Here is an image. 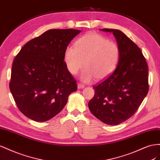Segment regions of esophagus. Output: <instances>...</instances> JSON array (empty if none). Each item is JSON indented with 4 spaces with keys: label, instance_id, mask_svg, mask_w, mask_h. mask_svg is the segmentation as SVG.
Here are the masks:
<instances>
[{
    "label": "esophagus",
    "instance_id": "34e87169",
    "mask_svg": "<svg viewBox=\"0 0 160 160\" xmlns=\"http://www.w3.org/2000/svg\"><path fill=\"white\" fill-rule=\"evenodd\" d=\"M84 88V85L82 84H78V89H82Z\"/></svg>",
    "mask_w": 160,
    "mask_h": 160
}]
</instances>
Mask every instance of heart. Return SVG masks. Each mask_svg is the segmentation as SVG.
<instances>
[{
	"mask_svg": "<svg viewBox=\"0 0 160 160\" xmlns=\"http://www.w3.org/2000/svg\"><path fill=\"white\" fill-rule=\"evenodd\" d=\"M120 59V49L102 35L88 33L78 39L75 48L68 46L64 53L68 70L75 75L84 66L80 78L89 82L107 78L115 70Z\"/></svg>",
	"mask_w": 160,
	"mask_h": 160,
	"instance_id": "obj_1",
	"label": "heart"
}]
</instances>
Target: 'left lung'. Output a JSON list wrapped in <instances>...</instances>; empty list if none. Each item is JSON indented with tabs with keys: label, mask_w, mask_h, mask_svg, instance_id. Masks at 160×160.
<instances>
[{
	"label": "left lung",
	"mask_w": 160,
	"mask_h": 160,
	"mask_svg": "<svg viewBox=\"0 0 160 160\" xmlns=\"http://www.w3.org/2000/svg\"><path fill=\"white\" fill-rule=\"evenodd\" d=\"M112 32L120 49V59L112 74L97 86L88 102L90 112L100 121L117 125L138 111L149 90L148 68L140 48L118 29Z\"/></svg>",
	"instance_id": "1"
}]
</instances>
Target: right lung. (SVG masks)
I'll list each match as a JSON object with an SVG mask.
<instances>
[{"instance_id": "obj_1", "label": "right lung", "mask_w": 160, "mask_h": 160, "mask_svg": "<svg viewBox=\"0 0 160 160\" xmlns=\"http://www.w3.org/2000/svg\"><path fill=\"white\" fill-rule=\"evenodd\" d=\"M80 32L48 30L27 42L15 58L9 87L18 108L30 119H51L77 90L63 60L68 44Z\"/></svg>"}]
</instances>
